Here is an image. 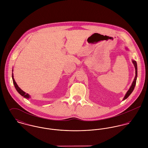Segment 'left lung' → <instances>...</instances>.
I'll list each match as a JSON object with an SVG mask.
<instances>
[{
    "instance_id": "left-lung-1",
    "label": "left lung",
    "mask_w": 148,
    "mask_h": 148,
    "mask_svg": "<svg viewBox=\"0 0 148 148\" xmlns=\"http://www.w3.org/2000/svg\"><path fill=\"white\" fill-rule=\"evenodd\" d=\"M132 62H133V64L134 65L135 70H136V76H135V78H134V79L133 82L132 84L131 87H130V90H129L128 91V92H127V94H126L125 97L123 99V100H125V99H126L127 98L131 95V94L132 92V91H133V90H134V87H135V85H136V79H137V63H136V62L135 61H132Z\"/></svg>"
}]
</instances>
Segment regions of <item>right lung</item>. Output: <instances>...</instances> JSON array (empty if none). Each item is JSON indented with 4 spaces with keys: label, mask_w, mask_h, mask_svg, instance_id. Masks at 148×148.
Segmentation results:
<instances>
[{
    "label": "right lung",
    "mask_w": 148,
    "mask_h": 148,
    "mask_svg": "<svg viewBox=\"0 0 148 148\" xmlns=\"http://www.w3.org/2000/svg\"><path fill=\"white\" fill-rule=\"evenodd\" d=\"M13 71V70H12ZM12 80H13V82H14V86H15V88H16V89L17 91V92L21 95V96H23V97H24V98H29L30 97H29V95L28 94H26L25 92H24L22 90H21L20 89V88L17 86V84H16V83L15 82V79H14V75H13V73H12Z\"/></svg>",
    "instance_id": "add662e5"
}]
</instances>
